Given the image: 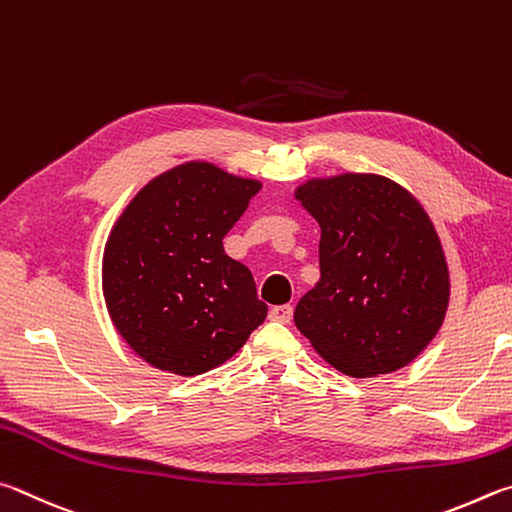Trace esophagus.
<instances>
[{
    "label": "esophagus",
    "instance_id": "obj_1",
    "mask_svg": "<svg viewBox=\"0 0 512 512\" xmlns=\"http://www.w3.org/2000/svg\"><path fill=\"white\" fill-rule=\"evenodd\" d=\"M292 312H294V308L290 306V303H285V306H274L270 310V319L272 321H281V324H290Z\"/></svg>",
    "mask_w": 512,
    "mask_h": 512
}]
</instances>
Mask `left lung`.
Here are the masks:
<instances>
[{
	"label": "left lung",
	"instance_id": "obj_1",
	"mask_svg": "<svg viewBox=\"0 0 512 512\" xmlns=\"http://www.w3.org/2000/svg\"><path fill=\"white\" fill-rule=\"evenodd\" d=\"M294 197L319 222L321 279L294 324L351 378L414 362L443 326L450 272L427 211L389 177L308 179Z\"/></svg>",
	"mask_w": 512,
	"mask_h": 512
}]
</instances>
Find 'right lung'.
Returning <instances> with one entry per match:
<instances>
[{
  "label": "right lung",
  "instance_id": "right-lung-1",
  "mask_svg": "<svg viewBox=\"0 0 512 512\" xmlns=\"http://www.w3.org/2000/svg\"><path fill=\"white\" fill-rule=\"evenodd\" d=\"M258 191L256 179L186 161L143 186L116 220L103 254L105 306L155 369L211 371L265 321L254 276L222 247Z\"/></svg>",
  "mask_w": 512,
  "mask_h": 512
}]
</instances>
